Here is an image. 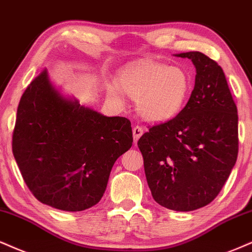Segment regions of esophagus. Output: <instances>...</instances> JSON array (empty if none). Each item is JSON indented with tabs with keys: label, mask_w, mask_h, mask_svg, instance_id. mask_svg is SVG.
I'll return each instance as SVG.
<instances>
[{
	"label": "esophagus",
	"mask_w": 252,
	"mask_h": 252,
	"mask_svg": "<svg viewBox=\"0 0 252 252\" xmlns=\"http://www.w3.org/2000/svg\"><path fill=\"white\" fill-rule=\"evenodd\" d=\"M142 133H144V129H142L140 126L133 127V138H134L135 145H136V142H138V139L142 135Z\"/></svg>",
	"instance_id": "34e87169"
}]
</instances>
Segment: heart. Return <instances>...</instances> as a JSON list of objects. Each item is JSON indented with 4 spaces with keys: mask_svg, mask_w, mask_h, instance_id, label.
Returning <instances> with one entry per match:
<instances>
[{
    "mask_svg": "<svg viewBox=\"0 0 252 252\" xmlns=\"http://www.w3.org/2000/svg\"><path fill=\"white\" fill-rule=\"evenodd\" d=\"M118 85L125 94L136 99V111L148 123H164L181 113L191 91L187 71L159 62H144L123 71ZM118 86L108 85L107 93L123 101Z\"/></svg>",
    "mask_w": 252,
    "mask_h": 252,
    "instance_id": "b5f03b06",
    "label": "heart"
}]
</instances>
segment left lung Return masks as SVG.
I'll return each instance as SVG.
<instances>
[{"label": "left lung", "mask_w": 252, "mask_h": 252, "mask_svg": "<svg viewBox=\"0 0 252 252\" xmlns=\"http://www.w3.org/2000/svg\"><path fill=\"white\" fill-rule=\"evenodd\" d=\"M196 69L190 98L179 116L154 125L138 147L152 196L160 206L191 212L215 198L238 154L237 107L222 67L198 51L182 52Z\"/></svg>", "instance_id": "obj_1"}]
</instances>
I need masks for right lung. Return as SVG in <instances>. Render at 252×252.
<instances>
[{
    "mask_svg": "<svg viewBox=\"0 0 252 252\" xmlns=\"http://www.w3.org/2000/svg\"><path fill=\"white\" fill-rule=\"evenodd\" d=\"M132 142L127 118L106 117L64 97L44 69L18 104L12 153L37 200L82 212L100 201L112 167Z\"/></svg>",
    "mask_w": 252,
    "mask_h": 252,
    "instance_id": "obj_1",
    "label": "right lung"
}]
</instances>
